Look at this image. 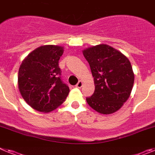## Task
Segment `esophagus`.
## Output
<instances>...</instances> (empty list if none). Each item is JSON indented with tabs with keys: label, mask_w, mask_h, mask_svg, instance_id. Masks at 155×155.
Wrapping results in <instances>:
<instances>
[{
	"label": "esophagus",
	"mask_w": 155,
	"mask_h": 155,
	"mask_svg": "<svg viewBox=\"0 0 155 155\" xmlns=\"http://www.w3.org/2000/svg\"><path fill=\"white\" fill-rule=\"evenodd\" d=\"M82 86H83V82H82L81 81H79L78 83V84H76V87H78V88H81V87Z\"/></svg>",
	"instance_id": "esophagus-1"
}]
</instances>
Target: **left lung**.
<instances>
[{"instance_id":"obj_1","label":"left lung","mask_w":155,"mask_h":155,"mask_svg":"<svg viewBox=\"0 0 155 155\" xmlns=\"http://www.w3.org/2000/svg\"><path fill=\"white\" fill-rule=\"evenodd\" d=\"M94 77V91L87 104L101 114L118 111L130 96L134 74L129 59L115 48L99 44L83 51Z\"/></svg>"}]
</instances>
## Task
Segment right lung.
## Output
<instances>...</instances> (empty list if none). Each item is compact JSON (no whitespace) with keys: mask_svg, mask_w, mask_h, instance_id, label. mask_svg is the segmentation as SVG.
I'll return each mask as SVG.
<instances>
[{"mask_svg":"<svg viewBox=\"0 0 155 155\" xmlns=\"http://www.w3.org/2000/svg\"><path fill=\"white\" fill-rule=\"evenodd\" d=\"M64 48L45 45L36 48L21 62L18 86L21 97L35 110L49 113L65 101L69 87L61 79L59 60Z\"/></svg>","mask_w":155,"mask_h":155,"instance_id":"1","label":"right lung"}]
</instances>
